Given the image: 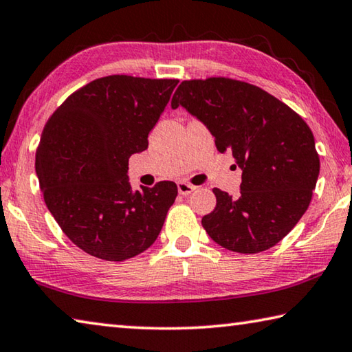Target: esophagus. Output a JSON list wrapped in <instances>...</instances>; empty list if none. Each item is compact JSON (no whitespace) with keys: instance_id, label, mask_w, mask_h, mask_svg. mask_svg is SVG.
<instances>
[{"instance_id":"34e87169","label":"esophagus","mask_w":352,"mask_h":352,"mask_svg":"<svg viewBox=\"0 0 352 352\" xmlns=\"http://www.w3.org/2000/svg\"><path fill=\"white\" fill-rule=\"evenodd\" d=\"M196 190V187L195 186H192V184H188V182H177V192H179L181 195H190L192 192H195Z\"/></svg>"}]
</instances>
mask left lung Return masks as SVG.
Masks as SVG:
<instances>
[{
    "label": "left lung",
    "mask_w": 352,
    "mask_h": 352,
    "mask_svg": "<svg viewBox=\"0 0 352 352\" xmlns=\"http://www.w3.org/2000/svg\"><path fill=\"white\" fill-rule=\"evenodd\" d=\"M177 107L204 123L218 151H230L243 171L238 196L213 188L217 207L202 218L208 236L238 254L274 248L316 188L320 159L311 128L269 92L226 77L182 82L171 98Z\"/></svg>",
    "instance_id": "left-lung-1"
}]
</instances>
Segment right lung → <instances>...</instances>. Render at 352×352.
Here are the masks:
<instances>
[{
    "instance_id": "1",
    "label": "right lung",
    "mask_w": 352,
    "mask_h": 352,
    "mask_svg": "<svg viewBox=\"0 0 352 352\" xmlns=\"http://www.w3.org/2000/svg\"><path fill=\"white\" fill-rule=\"evenodd\" d=\"M179 80L108 76L74 92L49 117L35 171L49 212L86 254L123 261L156 241L177 187L131 188L128 159L148 148Z\"/></svg>"
}]
</instances>
